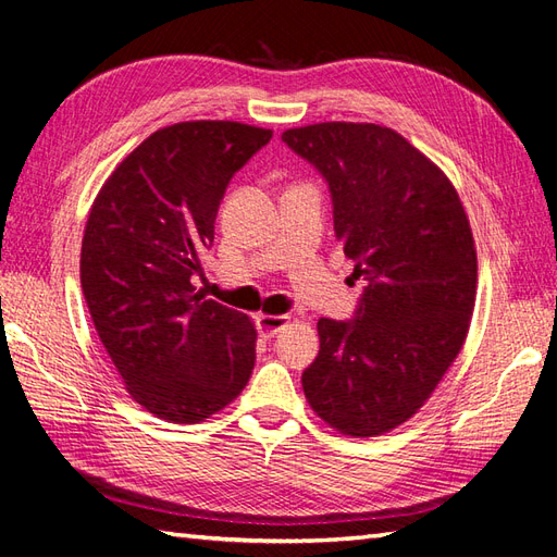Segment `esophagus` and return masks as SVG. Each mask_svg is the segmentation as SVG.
<instances>
[{
  "mask_svg": "<svg viewBox=\"0 0 557 557\" xmlns=\"http://www.w3.org/2000/svg\"><path fill=\"white\" fill-rule=\"evenodd\" d=\"M287 322V315H256V330H259L261 336L273 338Z\"/></svg>",
  "mask_w": 557,
  "mask_h": 557,
  "instance_id": "esophagus-1",
  "label": "esophagus"
}]
</instances>
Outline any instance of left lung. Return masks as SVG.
Instances as JSON below:
<instances>
[{
  "mask_svg": "<svg viewBox=\"0 0 557 557\" xmlns=\"http://www.w3.org/2000/svg\"><path fill=\"white\" fill-rule=\"evenodd\" d=\"M282 140L330 185L336 237L364 280L352 320L318 322L304 393L344 435L388 433L423 407L468 334L478 256L463 205L388 126L322 122Z\"/></svg>",
  "mask_w": 557,
  "mask_h": 557,
  "instance_id": "obj_1",
  "label": "left lung"
}]
</instances>
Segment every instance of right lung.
<instances>
[{"instance_id": "obj_1", "label": "right lung", "mask_w": 557, "mask_h": 557, "mask_svg": "<svg viewBox=\"0 0 557 557\" xmlns=\"http://www.w3.org/2000/svg\"><path fill=\"white\" fill-rule=\"evenodd\" d=\"M273 138L239 122H178L126 154L94 199L79 277L96 332L150 414L199 423L247 386L256 330L193 275L227 183Z\"/></svg>"}]
</instances>
